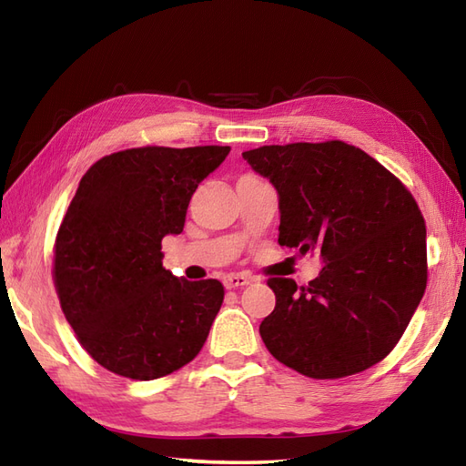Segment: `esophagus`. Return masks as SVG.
I'll list each match as a JSON object with an SVG mask.
<instances>
[{
    "label": "esophagus",
    "mask_w": 466,
    "mask_h": 466,
    "mask_svg": "<svg viewBox=\"0 0 466 466\" xmlns=\"http://www.w3.org/2000/svg\"><path fill=\"white\" fill-rule=\"evenodd\" d=\"M250 282H252V279H248V276H244V274H228V276H224V286L228 290L242 289V286H248Z\"/></svg>",
    "instance_id": "obj_1"
}]
</instances>
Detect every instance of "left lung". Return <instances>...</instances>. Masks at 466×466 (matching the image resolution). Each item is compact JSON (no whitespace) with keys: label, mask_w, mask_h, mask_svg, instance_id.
<instances>
[{"label":"left lung","mask_w":466,"mask_h":466,"mask_svg":"<svg viewBox=\"0 0 466 466\" xmlns=\"http://www.w3.org/2000/svg\"><path fill=\"white\" fill-rule=\"evenodd\" d=\"M242 157L279 192V244L320 252L309 286L268 279L274 310L260 336L310 379L370 369L407 330L427 289V226L397 176L340 140L262 146Z\"/></svg>","instance_id":"obj_1"}]
</instances>
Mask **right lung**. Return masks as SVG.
<instances>
[{
    "mask_svg": "<svg viewBox=\"0 0 466 466\" xmlns=\"http://www.w3.org/2000/svg\"><path fill=\"white\" fill-rule=\"evenodd\" d=\"M230 146H144L84 174L56 236L54 284L66 320L114 374L154 380L196 359L224 300L214 279L162 266V238L184 230L198 184Z\"/></svg>",
    "mask_w": 466,
    "mask_h": 466,
    "instance_id": "right-lung-1",
    "label": "right lung"
}]
</instances>
